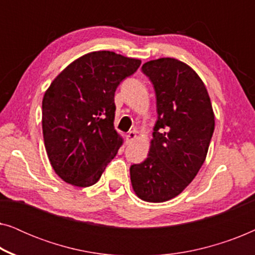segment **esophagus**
I'll use <instances>...</instances> for the list:
<instances>
[{
	"label": "esophagus",
	"instance_id": "esophagus-1",
	"mask_svg": "<svg viewBox=\"0 0 255 255\" xmlns=\"http://www.w3.org/2000/svg\"><path fill=\"white\" fill-rule=\"evenodd\" d=\"M135 138H137V133H135L134 131H130V132H128V133L127 134V140H128V142L133 141Z\"/></svg>",
	"mask_w": 255,
	"mask_h": 255
}]
</instances>
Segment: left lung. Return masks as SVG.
Here are the masks:
<instances>
[{"label": "left lung", "instance_id": "obj_1", "mask_svg": "<svg viewBox=\"0 0 255 255\" xmlns=\"http://www.w3.org/2000/svg\"><path fill=\"white\" fill-rule=\"evenodd\" d=\"M154 86L158 121L148 156L130 167L134 194L161 203L180 195L197 175L215 130V114L203 81L189 65L160 58L142 65Z\"/></svg>", "mask_w": 255, "mask_h": 255}]
</instances>
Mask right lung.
<instances>
[{"instance_id":"right-lung-1","label":"right lung","mask_w":255,"mask_h":255,"mask_svg":"<svg viewBox=\"0 0 255 255\" xmlns=\"http://www.w3.org/2000/svg\"><path fill=\"white\" fill-rule=\"evenodd\" d=\"M140 64L115 52H90L72 61L45 92L44 144L65 182L93 186L117 154L124 140L114 128L115 92Z\"/></svg>"}]
</instances>
